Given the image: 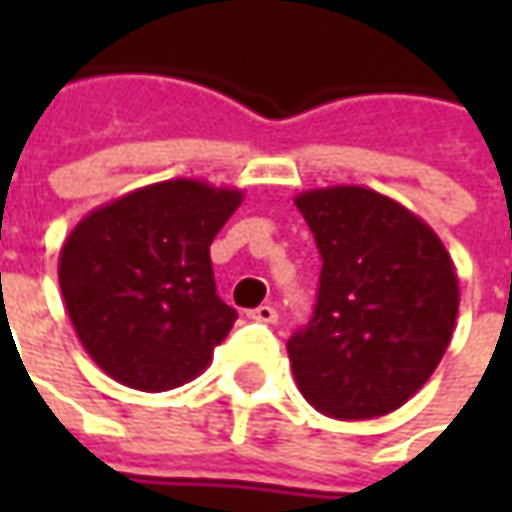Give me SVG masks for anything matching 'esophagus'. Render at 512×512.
Masks as SVG:
<instances>
[{
	"mask_svg": "<svg viewBox=\"0 0 512 512\" xmlns=\"http://www.w3.org/2000/svg\"><path fill=\"white\" fill-rule=\"evenodd\" d=\"M247 319H253V322H265V325H273V322L279 319V313H276V307L259 305V307H253V310L247 313Z\"/></svg>",
	"mask_w": 512,
	"mask_h": 512,
	"instance_id": "1",
	"label": "esophagus"
}]
</instances>
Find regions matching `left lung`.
<instances>
[{"instance_id": "left-lung-1", "label": "left lung", "mask_w": 512, "mask_h": 512, "mask_svg": "<svg viewBox=\"0 0 512 512\" xmlns=\"http://www.w3.org/2000/svg\"><path fill=\"white\" fill-rule=\"evenodd\" d=\"M293 202L322 253L313 319L287 342L296 384L333 419L393 413L453 339V259L424 219L370 187H316Z\"/></svg>"}]
</instances>
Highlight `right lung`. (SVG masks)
<instances>
[{
    "label": "right lung",
    "instance_id": "right-lung-1",
    "mask_svg": "<svg viewBox=\"0 0 512 512\" xmlns=\"http://www.w3.org/2000/svg\"><path fill=\"white\" fill-rule=\"evenodd\" d=\"M242 190L170 179L90 210L59 253L73 330L110 379L162 393L196 379L236 310L216 296L210 242Z\"/></svg>",
    "mask_w": 512,
    "mask_h": 512
}]
</instances>
